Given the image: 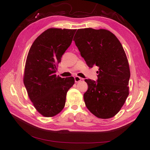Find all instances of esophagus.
<instances>
[{"mask_svg":"<svg viewBox=\"0 0 150 150\" xmlns=\"http://www.w3.org/2000/svg\"><path fill=\"white\" fill-rule=\"evenodd\" d=\"M81 80H82V79L80 77H78V76H76V77H75V82H80Z\"/></svg>","mask_w":150,"mask_h":150,"instance_id":"34e87169","label":"esophagus"}]
</instances>
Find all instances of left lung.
<instances>
[{
  "instance_id": "obj_1",
  "label": "left lung",
  "mask_w": 150,
  "mask_h": 150,
  "mask_svg": "<svg viewBox=\"0 0 150 150\" xmlns=\"http://www.w3.org/2000/svg\"><path fill=\"white\" fill-rule=\"evenodd\" d=\"M73 40L87 65L98 67L97 82L85 79L88 86L84 94L86 106L100 119L114 117L129 95L130 70L122 44L104 29H79Z\"/></svg>"
}]
</instances>
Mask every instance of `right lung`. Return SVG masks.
<instances>
[{
    "instance_id": "obj_1",
    "label": "right lung",
    "mask_w": 150,
    "mask_h": 150,
    "mask_svg": "<svg viewBox=\"0 0 150 150\" xmlns=\"http://www.w3.org/2000/svg\"><path fill=\"white\" fill-rule=\"evenodd\" d=\"M76 30L49 28L35 40L28 52L24 84L34 107L45 117L63 110L67 92L75 83L73 77L61 78L55 73Z\"/></svg>"
}]
</instances>
